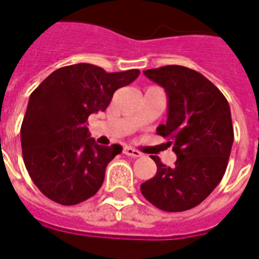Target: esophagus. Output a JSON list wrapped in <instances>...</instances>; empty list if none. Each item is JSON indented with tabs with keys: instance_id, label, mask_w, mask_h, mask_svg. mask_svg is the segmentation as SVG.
<instances>
[{
	"instance_id": "34e87169",
	"label": "esophagus",
	"mask_w": 259,
	"mask_h": 259,
	"mask_svg": "<svg viewBox=\"0 0 259 259\" xmlns=\"http://www.w3.org/2000/svg\"><path fill=\"white\" fill-rule=\"evenodd\" d=\"M123 154L127 155V156H133V158H139V156H141L140 151H137V149H135V148H132V147H124Z\"/></svg>"
}]
</instances>
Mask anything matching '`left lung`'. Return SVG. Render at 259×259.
I'll return each mask as SVG.
<instances>
[{
	"instance_id": "left-lung-1",
	"label": "left lung",
	"mask_w": 259,
	"mask_h": 259,
	"mask_svg": "<svg viewBox=\"0 0 259 259\" xmlns=\"http://www.w3.org/2000/svg\"><path fill=\"white\" fill-rule=\"evenodd\" d=\"M144 74L167 95V122L156 133L167 139L177 160L167 167L152 156L158 170L141 184V193L163 211H185L207 198L225 174L233 144L231 108L217 86L188 67L164 66Z\"/></svg>"
}]
</instances>
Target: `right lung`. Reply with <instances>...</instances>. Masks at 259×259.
<instances>
[{"label":"right lung","mask_w":259,"mask_h":259,"mask_svg":"<svg viewBox=\"0 0 259 259\" xmlns=\"http://www.w3.org/2000/svg\"><path fill=\"white\" fill-rule=\"evenodd\" d=\"M139 75V70L105 72L79 63L53 71L32 92L20 129L23 160L47 198L72 206L100 189L107 164L122 147L96 144L86 122Z\"/></svg>","instance_id":"right-lung-1"}]
</instances>
